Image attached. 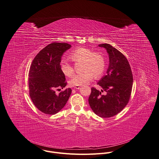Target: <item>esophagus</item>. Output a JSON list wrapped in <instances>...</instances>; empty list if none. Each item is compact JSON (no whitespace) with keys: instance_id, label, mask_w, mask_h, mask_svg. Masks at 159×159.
<instances>
[{"instance_id":"obj_1","label":"esophagus","mask_w":159,"mask_h":159,"mask_svg":"<svg viewBox=\"0 0 159 159\" xmlns=\"http://www.w3.org/2000/svg\"><path fill=\"white\" fill-rule=\"evenodd\" d=\"M80 88V86H75V87H74V89H77V90H79Z\"/></svg>"}]
</instances>
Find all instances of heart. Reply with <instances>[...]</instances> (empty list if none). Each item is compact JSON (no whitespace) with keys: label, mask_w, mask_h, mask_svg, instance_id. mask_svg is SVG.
I'll return each instance as SVG.
<instances>
[{"label":"heart","mask_w":159,"mask_h":159,"mask_svg":"<svg viewBox=\"0 0 159 159\" xmlns=\"http://www.w3.org/2000/svg\"><path fill=\"white\" fill-rule=\"evenodd\" d=\"M70 59L75 62L82 61L80 73L75 74L69 81L72 86H81L91 80L93 76H101L106 69V60L104 56L99 52L92 50L80 47L74 50L69 56ZM60 68L66 76L70 77L74 73V67L68 59L63 58L60 61Z\"/></svg>","instance_id":"heart-1"}]
</instances>
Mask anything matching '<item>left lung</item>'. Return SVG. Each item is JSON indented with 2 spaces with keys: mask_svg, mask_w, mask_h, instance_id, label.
Segmentation results:
<instances>
[{
  "mask_svg": "<svg viewBox=\"0 0 159 159\" xmlns=\"http://www.w3.org/2000/svg\"><path fill=\"white\" fill-rule=\"evenodd\" d=\"M98 46L106 49L109 65L107 75L98 82L102 90L99 92L92 87L89 102L97 116L108 118L121 112L129 102L133 82V74L128 61L120 52L108 43ZM103 91L107 92L106 95L101 94Z\"/></svg>",
  "mask_w": 159,
  "mask_h": 159,
  "instance_id": "8db88e82",
  "label": "left lung"
}]
</instances>
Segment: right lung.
Instances as JSON below:
<instances>
[{
    "label": "right lung",
    "instance_id": "add662e5",
    "mask_svg": "<svg viewBox=\"0 0 159 159\" xmlns=\"http://www.w3.org/2000/svg\"><path fill=\"white\" fill-rule=\"evenodd\" d=\"M71 45L67 43H50L35 56L29 72L30 96L34 106L42 112L53 115L66 105L72 90L67 85L60 68L61 57Z\"/></svg>",
    "mask_w": 159,
    "mask_h": 159
}]
</instances>
